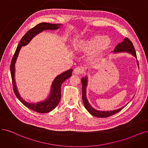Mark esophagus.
<instances>
[{
    "label": "esophagus",
    "instance_id": "esophagus-1",
    "mask_svg": "<svg viewBox=\"0 0 148 148\" xmlns=\"http://www.w3.org/2000/svg\"><path fill=\"white\" fill-rule=\"evenodd\" d=\"M84 72L83 69L80 67H76L74 70V73L75 74H81Z\"/></svg>",
    "mask_w": 148,
    "mask_h": 148
}]
</instances>
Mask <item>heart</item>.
Instances as JSON below:
<instances>
[{"instance_id":"heart-1","label":"heart","mask_w":148,"mask_h":148,"mask_svg":"<svg viewBox=\"0 0 148 148\" xmlns=\"http://www.w3.org/2000/svg\"><path fill=\"white\" fill-rule=\"evenodd\" d=\"M111 43L110 38L100 35H92L85 40H81L75 44V49L79 52L94 51L98 54L107 49Z\"/></svg>"}]
</instances>
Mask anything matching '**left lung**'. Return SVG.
I'll list each match as a JSON object with an SVG mask.
<instances>
[{
  "label": "left lung",
  "mask_w": 148,
  "mask_h": 148,
  "mask_svg": "<svg viewBox=\"0 0 148 148\" xmlns=\"http://www.w3.org/2000/svg\"><path fill=\"white\" fill-rule=\"evenodd\" d=\"M119 52H127L131 53L134 57L136 58V55L134 47L133 46V44L127 38H125L123 41L121 43H119L115 47V48H114L113 53H116ZM136 63H137L138 66L139 68L138 60H136ZM81 82L82 85V100L84 102V105L85 108L88 110V112L91 114V115L97 118H107L111 115H113V114L118 113L126 106L125 105V106H123L121 108H119L118 109H116V110H114L112 111H100L96 110V109H95L90 104V103L88 102L86 98V87L87 85H88V79H87V76H86L84 78L83 77L82 79Z\"/></svg>",
  "instance_id": "1"
}]
</instances>
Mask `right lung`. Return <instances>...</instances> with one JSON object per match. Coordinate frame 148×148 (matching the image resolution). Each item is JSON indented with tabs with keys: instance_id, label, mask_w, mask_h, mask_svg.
I'll use <instances>...</instances> for the list:
<instances>
[{
	"instance_id": "add662e5",
	"label": "right lung",
	"mask_w": 148,
	"mask_h": 148,
	"mask_svg": "<svg viewBox=\"0 0 148 148\" xmlns=\"http://www.w3.org/2000/svg\"><path fill=\"white\" fill-rule=\"evenodd\" d=\"M60 25H62L61 24H50L46 23H42L36 25L34 28L31 29L30 30L27 32L24 36L22 38L18 46L16 48V50L12 58V62L10 64V71L11 75H12V83L13 91L16 96L18 99L23 103V104L27 108H30V110L35 111L38 113H45L50 112L56 108L61 99V86L63 82L69 79L71 75H72L73 69H70L68 71H66L63 73L58 75L55 78L51 85V88L50 91V95L46 98V99L43 101H41L37 103H29L24 101L22 98L19 93L17 89V86L16 85V81L14 79V73H15V63L16 60L18 57L19 51L22 46H24L28 45L30 41L38 34H40L43 30H56L60 29Z\"/></svg>"
}]
</instances>
